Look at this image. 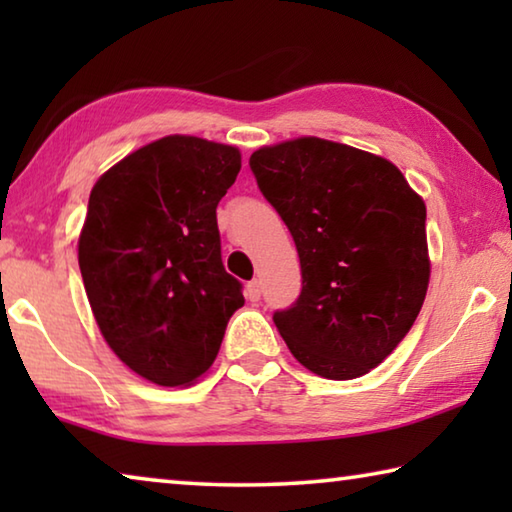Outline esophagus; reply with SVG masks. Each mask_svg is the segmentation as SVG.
I'll return each mask as SVG.
<instances>
[{
  "label": "esophagus",
  "instance_id": "obj_1",
  "mask_svg": "<svg viewBox=\"0 0 512 512\" xmlns=\"http://www.w3.org/2000/svg\"><path fill=\"white\" fill-rule=\"evenodd\" d=\"M246 296H248V300H250V302H257L259 298H262V282H257V280L248 282V287H246Z\"/></svg>",
  "mask_w": 512,
  "mask_h": 512
}]
</instances>
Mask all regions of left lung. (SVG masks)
<instances>
[{"mask_svg":"<svg viewBox=\"0 0 512 512\" xmlns=\"http://www.w3.org/2000/svg\"><path fill=\"white\" fill-rule=\"evenodd\" d=\"M250 171L300 257L302 291L275 311V327L316 375H366L409 334L427 296L424 201L393 162L320 137L264 146Z\"/></svg>","mask_w":512,"mask_h":512,"instance_id":"8db88e82","label":"left lung"}]
</instances>
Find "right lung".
Segmentation results:
<instances>
[{"mask_svg": "<svg viewBox=\"0 0 512 512\" xmlns=\"http://www.w3.org/2000/svg\"><path fill=\"white\" fill-rule=\"evenodd\" d=\"M239 169L235 146L169 135L92 187L79 239L85 293L112 352L158 386L201 377L244 307L216 225Z\"/></svg>", "mask_w": 512, "mask_h": 512, "instance_id": "right-lung-1", "label": "right lung"}]
</instances>
